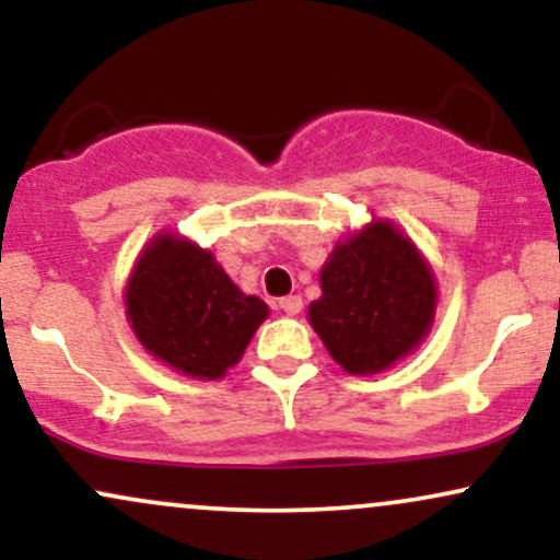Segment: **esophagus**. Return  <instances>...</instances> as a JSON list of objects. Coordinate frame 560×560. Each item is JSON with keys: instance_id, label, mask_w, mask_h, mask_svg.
Here are the masks:
<instances>
[{"instance_id": "esophagus-1", "label": "esophagus", "mask_w": 560, "mask_h": 560, "mask_svg": "<svg viewBox=\"0 0 560 560\" xmlns=\"http://www.w3.org/2000/svg\"><path fill=\"white\" fill-rule=\"evenodd\" d=\"M279 311H284L287 316H298L302 311V298L300 294H289V298L279 300Z\"/></svg>"}]
</instances>
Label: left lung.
Segmentation results:
<instances>
[{"instance_id":"1","label":"left lung","mask_w":560,"mask_h":560,"mask_svg":"<svg viewBox=\"0 0 560 560\" xmlns=\"http://www.w3.org/2000/svg\"><path fill=\"white\" fill-rule=\"evenodd\" d=\"M307 320L347 374H382L432 331L436 279L405 231L374 218L334 244Z\"/></svg>"}]
</instances>
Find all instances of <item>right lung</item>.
I'll return each mask as SVG.
<instances>
[{"label":"right lung","mask_w":560,"mask_h":560,"mask_svg":"<svg viewBox=\"0 0 560 560\" xmlns=\"http://www.w3.org/2000/svg\"><path fill=\"white\" fill-rule=\"evenodd\" d=\"M124 302L139 345L155 361L202 382L226 376L268 318L266 302L244 294L210 249L173 231L144 244Z\"/></svg>","instance_id":"obj_1"}]
</instances>
